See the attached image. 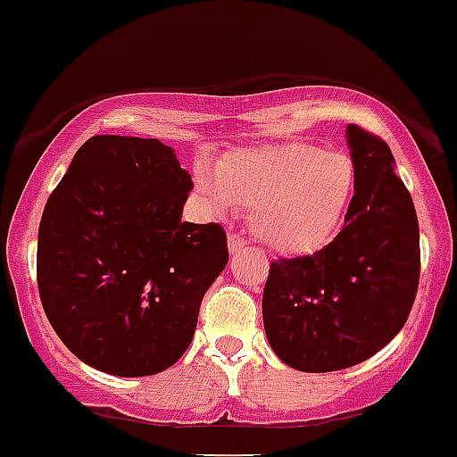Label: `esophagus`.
Masks as SVG:
<instances>
[{
  "mask_svg": "<svg viewBox=\"0 0 457 457\" xmlns=\"http://www.w3.org/2000/svg\"><path fill=\"white\" fill-rule=\"evenodd\" d=\"M246 240L240 233H228V253H237V251L245 249Z\"/></svg>",
  "mask_w": 457,
  "mask_h": 457,
  "instance_id": "esophagus-1",
  "label": "esophagus"
}]
</instances>
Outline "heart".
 Instances as JSON below:
<instances>
[{"label": "heart", "mask_w": 457, "mask_h": 457, "mask_svg": "<svg viewBox=\"0 0 457 457\" xmlns=\"http://www.w3.org/2000/svg\"><path fill=\"white\" fill-rule=\"evenodd\" d=\"M195 184L217 211L249 206V224L278 253H312L343 224L356 188L354 161L343 150L285 141L240 147L212 168H197Z\"/></svg>", "instance_id": "1"}]
</instances>
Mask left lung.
Here are the masks:
<instances>
[{
    "label": "left lung",
    "instance_id": "left-lung-1",
    "mask_svg": "<svg viewBox=\"0 0 457 457\" xmlns=\"http://www.w3.org/2000/svg\"><path fill=\"white\" fill-rule=\"evenodd\" d=\"M356 188L341 233L312 255L278 260L262 294L269 345L287 366L332 372L366 361L397 337L420 282V226L395 156L347 125Z\"/></svg>",
    "mask_w": 457,
    "mask_h": 457
}]
</instances>
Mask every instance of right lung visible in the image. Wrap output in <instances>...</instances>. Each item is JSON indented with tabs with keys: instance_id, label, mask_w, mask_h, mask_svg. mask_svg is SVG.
<instances>
[{
	"instance_id": "1",
	"label": "right lung",
	"mask_w": 457,
	"mask_h": 457,
	"mask_svg": "<svg viewBox=\"0 0 457 457\" xmlns=\"http://www.w3.org/2000/svg\"><path fill=\"white\" fill-rule=\"evenodd\" d=\"M193 179L159 138L91 137L46 202L37 287L60 341L96 370L145 377L188 350L228 262L220 224L181 221Z\"/></svg>"
}]
</instances>
